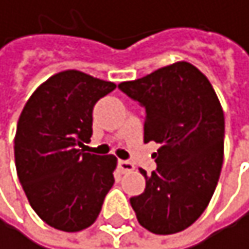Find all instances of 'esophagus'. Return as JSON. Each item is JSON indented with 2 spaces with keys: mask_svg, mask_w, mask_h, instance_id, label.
I'll use <instances>...</instances> for the list:
<instances>
[{
  "mask_svg": "<svg viewBox=\"0 0 249 249\" xmlns=\"http://www.w3.org/2000/svg\"><path fill=\"white\" fill-rule=\"evenodd\" d=\"M118 167L121 170V173H127V172H131L134 170V164L131 161H125V160H119L118 161Z\"/></svg>",
  "mask_w": 249,
  "mask_h": 249,
  "instance_id": "obj_1",
  "label": "esophagus"
}]
</instances>
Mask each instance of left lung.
Returning <instances> with one entry per match:
<instances>
[{
  "label": "left lung",
  "instance_id": "left-lung-1",
  "mask_svg": "<svg viewBox=\"0 0 249 249\" xmlns=\"http://www.w3.org/2000/svg\"><path fill=\"white\" fill-rule=\"evenodd\" d=\"M118 88L146 110L145 143H160L157 170L146 188L130 198L142 227L173 234L208 208L224 158V112L208 77L179 61Z\"/></svg>",
  "mask_w": 249,
  "mask_h": 249
}]
</instances>
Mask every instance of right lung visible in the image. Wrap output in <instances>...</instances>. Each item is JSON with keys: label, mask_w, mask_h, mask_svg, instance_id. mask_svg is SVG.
<instances>
[{"label": "right lung", "mask_w": 249, "mask_h": 249, "mask_svg": "<svg viewBox=\"0 0 249 249\" xmlns=\"http://www.w3.org/2000/svg\"><path fill=\"white\" fill-rule=\"evenodd\" d=\"M115 88L77 70L59 71L34 91L19 116V182L36 213L56 230L71 233L94 224L115 182V155L80 149L92 136L95 103Z\"/></svg>", "instance_id": "1"}]
</instances>
